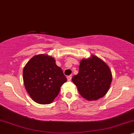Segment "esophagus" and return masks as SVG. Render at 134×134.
Listing matches in <instances>:
<instances>
[{"mask_svg": "<svg viewBox=\"0 0 134 134\" xmlns=\"http://www.w3.org/2000/svg\"><path fill=\"white\" fill-rule=\"evenodd\" d=\"M67 80H68V81H70L71 79H72V76H71V75L67 76Z\"/></svg>", "mask_w": 134, "mask_h": 134, "instance_id": "obj_1", "label": "esophagus"}]
</instances>
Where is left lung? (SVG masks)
<instances>
[{
    "label": "left lung",
    "instance_id": "left-lung-1",
    "mask_svg": "<svg viewBox=\"0 0 134 134\" xmlns=\"http://www.w3.org/2000/svg\"><path fill=\"white\" fill-rule=\"evenodd\" d=\"M80 95L89 101L103 97L109 90L112 74L105 62L95 55L82 59L79 72L72 77Z\"/></svg>",
    "mask_w": 134,
    "mask_h": 134
}]
</instances>
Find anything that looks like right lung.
<instances>
[{"label": "right lung", "instance_id": "add662e5", "mask_svg": "<svg viewBox=\"0 0 134 134\" xmlns=\"http://www.w3.org/2000/svg\"><path fill=\"white\" fill-rule=\"evenodd\" d=\"M23 74L26 90L39 104L52 103L59 93L61 86L67 81L55 59L44 54L32 57L24 66Z\"/></svg>", "mask_w": 134, "mask_h": 134}]
</instances>
